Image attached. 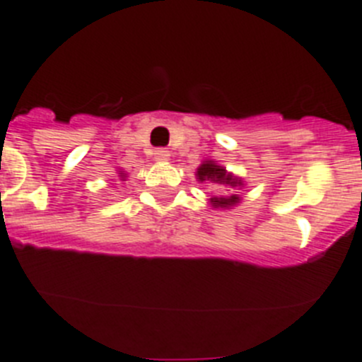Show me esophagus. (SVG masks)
I'll return each instance as SVG.
<instances>
[{
	"label": "esophagus",
	"instance_id": "34e87169",
	"mask_svg": "<svg viewBox=\"0 0 362 362\" xmlns=\"http://www.w3.org/2000/svg\"><path fill=\"white\" fill-rule=\"evenodd\" d=\"M155 158L158 160V162H163V160L169 158V151L165 149H156L155 151Z\"/></svg>",
	"mask_w": 362,
	"mask_h": 362
}]
</instances>
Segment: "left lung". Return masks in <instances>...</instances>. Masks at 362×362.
<instances>
[{
    "instance_id": "8db88e82",
    "label": "left lung",
    "mask_w": 362,
    "mask_h": 362,
    "mask_svg": "<svg viewBox=\"0 0 362 362\" xmlns=\"http://www.w3.org/2000/svg\"><path fill=\"white\" fill-rule=\"evenodd\" d=\"M197 177H199L200 182L204 180H211L216 182V184H224L229 185V187H235V185H240V180H237L235 177H231L229 173H226L224 168H220V165H215L213 162H206L202 163L197 171ZM237 194H231V197H213L211 204L215 207H229L233 206V204L238 202Z\"/></svg>"
}]
</instances>
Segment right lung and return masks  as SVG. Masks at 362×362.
Instances as JSON below:
<instances>
[{
  "label": "right lung",
  "mask_w": 362,
  "mask_h": 362,
  "mask_svg": "<svg viewBox=\"0 0 362 362\" xmlns=\"http://www.w3.org/2000/svg\"><path fill=\"white\" fill-rule=\"evenodd\" d=\"M120 177H124V173H120Z\"/></svg>",
  "instance_id": "add662e5"
}]
</instances>
